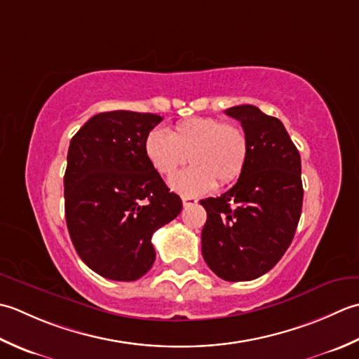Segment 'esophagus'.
<instances>
[{"label": "esophagus", "instance_id": "34e87169", "mask_svg": "<svg viewBox=\"0 0 359 359\" xmlns=\"http://www.w3.org/2000/svg\"><path fill=\"white\" fill-rule=\"evenodd\" d=\"M196 203H198V200H196L195 196H182V204H184V208L194 206Z\"/></svg>", "mask_w": 359, "mask_h": 359}]
</instances>
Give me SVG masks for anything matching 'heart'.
<instances>
[{
    "label": "heart",
    "instance_id": "b5f03b06",
    "mask_svg": "<svg viewBox=\"0 0 359 359\" xmlns=\"http://www.w3.org/2000/svg\"><path fill=\"white\" fill-rule=\"evenodd\" d=\"M144 151L153 170L172 177L189 159L187 169L170 180L182 195H200L218 184H229L243 170L250 151L246 131L218 118H189L173 126L170 135L151 130Z\"/></svg>",
    "mask_w": 359,
    "mask_h": 359
}]
</instances>
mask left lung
I'll use <instances>...</instances> for the list:
<instances>
[{
	"instance_id": "8db88e82",
	"label": "left lung",
	"mask_w": 359,
	"mask_h": 359,
	"mask_svg": "<svg viewBox=\"0 0 359 359\" xmlns=\"http://www.w3.org/2000/svg\"><path fill=\"white\" fill-rule=\"evenodd\" d=\"M226 114L241 122L250 151L236 184L200 201L208 212L201 252L220 279L245 282L268 273L294 237L304 198L301 155L283 123L257 107Z\"/></svg>"
}]
</instances>
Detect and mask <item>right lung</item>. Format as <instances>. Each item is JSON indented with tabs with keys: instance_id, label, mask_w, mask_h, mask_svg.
I'll use <instances>...</instances> for the list:
<instances>
[{
	"instance_id": "1",
	"label": "right lung",
	"mask_w": 359,
	"mask_h": 359,
	"mask_svg": "<svg viewBox=\"0 0 359 359\" xmlns=\"http://www.w3.org/2000/svg\"><path fill=\"white\" fill-rule=\"evenodd\" d=\"M163 118L99 113L72 136L65 172V217L79 257L109 280L131 282L151 268V236L182 201L153 170L145 137Z\"/></svg>"
}]
</instances>
